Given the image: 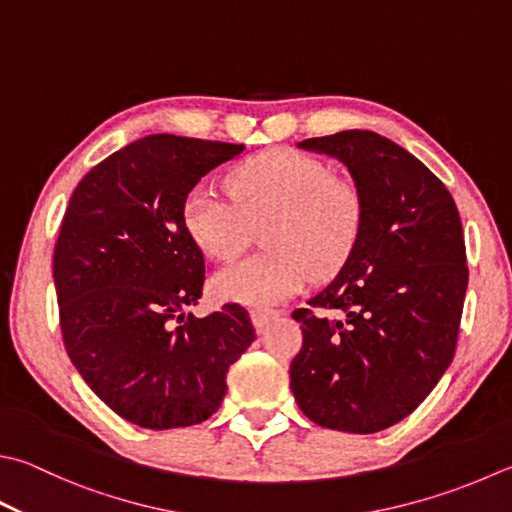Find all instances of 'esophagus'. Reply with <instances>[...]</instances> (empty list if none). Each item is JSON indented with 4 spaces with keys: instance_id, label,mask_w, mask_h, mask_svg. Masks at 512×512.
I'll return each instance as SVG.
<instances>
[{
    "instance_id": "1",
    "label": "esophagus",
    "mask_w": 512,
    "mask_h": 512,
    "mask_svg": "<svg viewBox=\"0 0 512 512\" xmlns=\"http://www.w3.org/2000/svg\"><path fill=\"white\" fill-rule=\"evenodd\" d=\"M278 312L276 310H254L252 312V321H254V327L258 332L265 330V325L272 321V318H276Z\"/></svg>"
}]
</instances>
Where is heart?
I'll return each instance as SVG.
<instances>
[{"label":"heart","instance_id":"obj_1","mask_svg":"<svg viewBox=\"0 0 512 512\" xmlns=\"http://www.w3.org/2000/svg\"><path fill=\"white\" fill-rule=\"evenodd\" d=\"M229 198L198 185L182 207V223L202 254L234 260L263 227L267 252L214 276V292L231 303L265 307L301 292L316 276H332L354 254L365 207L354 182L330 176L310 156L269 149L227 176Z\"/></svg>","mask_w":512,"mask_h":512}]
</instances>
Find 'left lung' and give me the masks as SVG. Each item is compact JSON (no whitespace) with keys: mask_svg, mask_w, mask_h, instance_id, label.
Returning a JSON list of instances; mask_svg holds the SVG:
<instances>
[{"mask_svg":"<svg viewBox=\"0 0 512 512\" xmlns=\"http://www.w3.org/2000/svg\"><path fill=\"white\" fill-rule=\"evenodd\" d=\"M298 147L343 162L365 218L339 276L292 312L303 347L289 385L318 426L370 435L417 410L455 356L464 229L446 185L379 133L352 129Z\"/></svg>","mask_w":512,"mask_h":512,"instance_id":"1","label":"left lung"}]
</instances>
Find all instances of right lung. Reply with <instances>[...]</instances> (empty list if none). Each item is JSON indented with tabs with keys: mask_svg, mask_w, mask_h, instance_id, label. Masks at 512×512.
Listing matches in <instances>:
<instances>
[{
	"mask_svg": "<svg viewBox=\"0 0 512 512\" xmlns=\"http://www.w3.org/2000/svg\"><path fill=\"white\" fill-rule=\"evenodd\" d=\"M245 144L153 133L111 153L75 187L53 252L60 327L86 385L151 430L196 426L227 392L256 330L227 303L196 318L205 256L182 207L202 176Z\"/></svg>",
	"mask_w": 512,
	"mask_h": 512,
	"instance_id": "1",
	"label": "right lung"
}]
</instances>
